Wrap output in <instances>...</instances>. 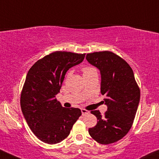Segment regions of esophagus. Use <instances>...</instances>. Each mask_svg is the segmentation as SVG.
Wrapping results in <instances>:
<instances>
[{"label":"esophagus","instance_id":"esophagus-1","mask_svg":"<svg viewBox=\"0 0 159 159\" xmlns=\"http://www.w3.org/2000/svg\"><path fill=\"white\" fill-rule=\"evenodd\" d=\"M81 112H82V115H83V116H86V115L89 113V111L85 110V109H81Z\"/></svg>","mask_w":159,"mask_h":159}]
</instances>
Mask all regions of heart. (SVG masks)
Listing matches in <instances>:
<instances>
[{"mask_svg":"<svg viewBox=\"0 0 159 159\" xmlns=\"http://www.w3.org/2000/svg\"><path fill=\"white\" fill-rule=\"evenodd\" d=\"M83 72L84 75H89L96 72V70H95L93 67H91V66H85V67L83 68Z\"/></svg>","mask_w":159,"mask_h":159,"instance_id":"heart-1","label":"heart"}]
</instances>
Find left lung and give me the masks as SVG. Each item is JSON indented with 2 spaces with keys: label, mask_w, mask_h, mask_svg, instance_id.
Returning <instances> with one entry per match:
<instances>
[{
  "label": "left lung",
  "mask_w": 159,
  "mask_h": 159,
  "mask_svg": "<svg viewBox=\"0 0 159 159\" xmlns=\"http://www.w3.org/2000/svg\"><path fill=\"white\" fill-rule=\"evenodd\" d=\"M86 59L100 71L101 93L107 107L103 116L98 110L92 111L98 122L89 128V133L98 143L112 144L130 129L140 101V89L129 65L112 52L89 53Z\"/></svg>",
  "instance_id": "8db88e82"
}]
</instances>
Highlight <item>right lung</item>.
I'll return each instance as SVG.
<instances>
[{
    "instance_id": "add662e5",
    "label": "right lung",
    "mask_w": 159,
    "mask_h": 159,
    "mask_svg": "<svg viewBox=\"0 0 159 159\" xmlns=\"http://www.w3.org/2000/svg\"><path fill=\"white\" fill-rule=\"evenodd\" d=\"M85 54L57 51L38 60L29 70L20 95V107L29 127L39 140L49 144L70 134L81 116L78 108H65L55 95L66 72L81 64Z\"/></svg>"
}]
</instances>
